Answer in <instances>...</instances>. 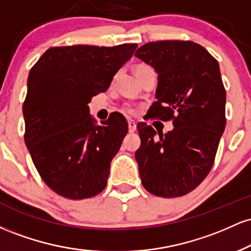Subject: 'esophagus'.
<instances>
[{
    "instance_id": "obj_1",
    "label": "esophagus",
    "mask_w": 251,
    "mask_h": 251,
    "mask_svg": "<svg viewBox=\"0 0 251 251\" xmlns=\"http://www.w3.org/2000/svg\"><path fill=\"white\" fill-rule=\"evenodd\" d=\"M135 129H137V124L133 120H128V131L131 133H133V132H135Z\"/></svg>"
}]
</instances>
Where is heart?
Segmentation results:
<instances>
[{"mask_svg":"<svg viewBox=\"0 0 251 251\" xmlns=\"http://www.w3.org/2000/svg\"><path fill=\"white\" fill-rule=\"evenodd\" d=\"M139 67H140V66H139Z\"/></svg>","mask_w":251,"mask_h":251,"instance_id":"obj_1","label":"heart"}]
</instances>
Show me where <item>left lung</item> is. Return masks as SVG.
Returning <instances> with one entry per match:
<instances>
[{"instance_id": "8db88e82", "label": "left lung", "mask_w": 251, "mask_h": 251, "mask_svg": "<svg viewBox=\"0 0 251 251\" xmlns=\"http://www.w3.org/2000/svg\"><path fill=\"white\" fill-rule=\"evenodd\" d=\"M158 74L151 118L171 120L166 134L146 123L137 125L135 151L144 188L164 198L197 188L214 165L226 128V89L217 60L192 41L149 42L134 54Z\"/></svg>"}]
</instances>
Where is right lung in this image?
<instances>
[{"label": "right lung", "mask_w": 251, "mask_h": 251, "mask_svg": "<svg viewBox=\"0 0 251 251\" xmlns=\"http://www.w3.org/2000/svg\"><path fill=\"white\" fill-rule=\"evenodd\" d=\"M137 47H53L30 70L24 102L25 143L43 181L57 195L85 200L106 188L111 162L128 125L118 112L98 125L88 102L107 91Z\"/></svg>", "instance_id": "1"}]
</instances>
